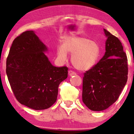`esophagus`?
<instances>
[{
    "instance_id": "obj_1",
    "label": "esophagus",
    "mask_w": 134,
    "mask_h": 134,
    "mask_svg": "<svg viewBox=\"0 0 134 134\" xmlns=\"http://www.w3.org/2000/svg\"><path fill=\"white\" fill-rule=\"evenodd\" d=\"M69 75L70 76H75L76 75V73L75 72L72 71V70H69Z\"/></svg>"
}]
</instances>
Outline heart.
<instances>
[{
    "instance_id": "heart-1",
    "label": "heart",
    "mask_w": 134,
    "mask_h": 134,
    "mask_svg": "<svg viewBox=\"0 0 134 134\" xmlns=\"http://www.w3.org/2000/svg\"><path fill=\"white\" fill-rule=\"evenodd\" d=\"M67 53L72 54L71 62L73 66L79 70L92 68L96 64L100 56L98 44L88 38L75 35L65 37L62 45L57 48V57L61 62L67 58Z\"/></svg>"
}]
</instances>
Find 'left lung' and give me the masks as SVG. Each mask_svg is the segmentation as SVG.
<instances>
[{
  "label": "left lung",
  "mask_w": 134,
  "mask_h": 134,
  "mask_svg": "<svg viewBox=\"0 0 134 134\" xmlns=\"http://www.w3.org/2000/svg\"><path fill=\"white\" fill-rule=\"evenodd\" d=\"M104 32L105 55L83 77V102L93 111L103 110L115 103L128 79V59L122 43L105 29Z\"/></svg>",
  "instance_id": "8db88e82"
}]
</instances>
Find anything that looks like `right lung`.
<instances>
[{
  "label": "right lung",
  "instance_id": "add662e5",
  "mask_svg": "<svg viewBox=\"0 0 134 134\" xmlns=\"http://www.w3.org/2000/svg\"><path fill=\"white\" fill-rule=\"evenodd\" d=\"M47 48L33 31L13 40L6 60V74L16 99L35 110L48 109L57 100L59 85L68 68L53 66L44 53Z\"/></svg>",
  "mask_w": 134,
  "mask_h": 134
}]
</instances>
